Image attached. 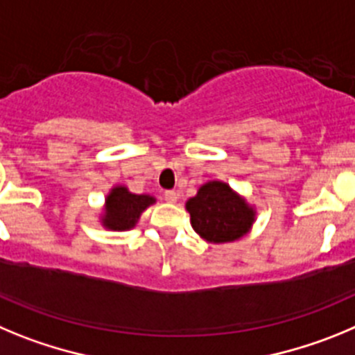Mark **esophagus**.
I'll list each match as a JSON object with an SVG mask.
<instances>
[{
  "instance_id": "1",
  "label": "esophagus",
  "mask_w": 355,
  "mask_h": 355,
  "mask_svg": "<svg viewBox=\"0 0 355 355\" xmlns=\"http://www.w3.org/2000/svg\"><path fill=\"white\" fill-rule=\"evenodd\" d=\"M164 200L168 203H175L178 200V193L177 191H164Z\"/></svg>"
}]
</instances>
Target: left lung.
Instances as JSON below:
<instances>
[{
  "label": "left lung",
  "instance_id": "8db88e82",
  "mask_svg": "<svg viewBox=\"0 0 355 355\" xmlns=\"http://www.w3.org/2000/svg\"><path fill=\"white\" fill-rule=\"evenodd\" d=\"M194 232L205 241L221 244L241 239L254 221V210L225 182H207L185 203Z\"/></svg>",
  "mask_w": 355,
  "mask_h": 355
}]
</instances>
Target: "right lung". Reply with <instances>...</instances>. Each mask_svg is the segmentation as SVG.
Segmentation results:
<instances>
[{
    "instance_id": "1",
    "label": "right lung",
    "mask_w": 355,
    "mask_h": 355,
    "mask_svg": "<svg viewBox=\"0 0 355 355\" xmlns=\"http://www.w3.org/2000/svg\"><path fill=\"white\" fill-rule=\"evenodd\" d=\"M155 203L154 196L132 194L127 187L116 185L106 198V212L102 216V225L114 232H123L136 226L143 210Z\"/></svg>"
}]
</instances>
